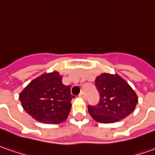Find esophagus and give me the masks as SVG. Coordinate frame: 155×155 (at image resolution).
<instances>
[{"label": "esophagus", "instance_id": "obj_1", "mask_svg": "<svg viewBox=\"0 0 155 155\" xmlns=\"http://www.w3.org/2000/svg\"><path fill=\"white\" fill-rule=\"evenodd\" d=\"M79 97L80 98H82V99H84V100H85V99H86V94H84V92H82V93L79 94Z\"/></svg>", "mask_w": 155, "mask_h": 155}]
</instances>
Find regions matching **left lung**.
<instances>
[{"instance_id":"8db88e82","label":"left lung","mask_w":155,"mask_h":155,"mask_svg":"<svg viewBox=\"0 0 155 155\" xmlns=\"http://www.w3.org/2000/svg\"><path fill=\"white\" fill-rule=\"evenodd\" d=\"M100 94L97 105H88L90 116L98 122L114 123L134 111L138 98L128 83L118 74L101 73L95 78Z\"/></svg>"}]
</instances>
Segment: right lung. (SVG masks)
Returning <instances> with one entry per match:
<instances>
[{
  "mask_svg": "<svg viewBox=\"0 0 155 155\" xmlns=\"http://www.w3.org/2000/svg\"><path fill=\"white\" fill-rule=\"evenodd\" d=\"M70 86L62 84L58 71L45 72L27 85L19 94L23 110L34 119L45 124H59L69 116Z\"/></svg>",
  "mask_w": 155,
  "mask_h": 155,
  "instance_id": "right-lung-1",
  "label": "right lung"
}]
</instances>
